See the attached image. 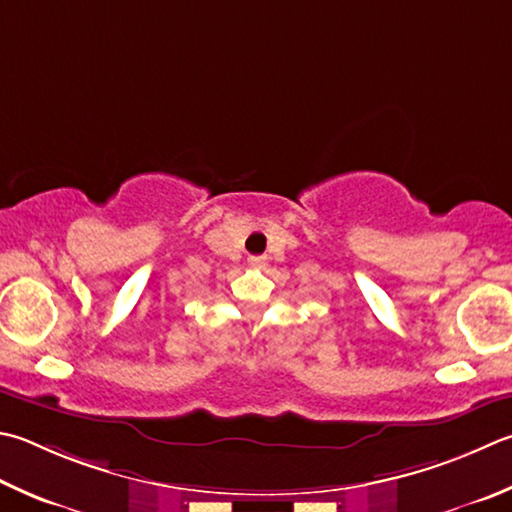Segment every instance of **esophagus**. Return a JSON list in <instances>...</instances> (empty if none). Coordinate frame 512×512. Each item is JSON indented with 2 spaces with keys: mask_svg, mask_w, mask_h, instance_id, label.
Segmentation results:
<instances>
[{
  "mask_svg": "<svg viewBox=\"0 0 512 512\" xmlns=\"http://www.w3.org/2000/svg\"><path fill=\"white\" fill-rule=\"evenodd\" d=\"M248 264L255 268V271H264V268L268 266V259L266 257H262V255H257V257H250L248 259Z\"/></svg>",
  "mask_w": 512,
  "mask_h": 512,
  "instance_id": "1",
  "label": "esophagus"
}]
</instances>
